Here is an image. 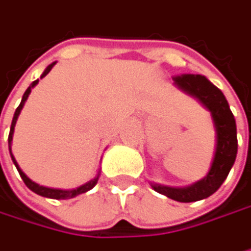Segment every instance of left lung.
Masks as SVG:
<instances>
[{
    "label": "left lung",
    "instance_id": "obj_1",
    "mask_svg": "<svg viewBox=\"0 0 251 251\" xmlns=\"http://www.w3.org/2000/svg\"><path fill=\"white\" fill-rule=\"evenodd\" d=\"M173 80L178 87L196 96L212 112L218 136L215 158L210 171L201 181H197L196 184L186 188L164 187L153 184V188L158 193L168 196L170 199H174L177 201L190 203L206 199L213 194L228 177L237 158V126L224 93L216 86H213L204 75L180 74L174 75Z\"/></svg>",
    "mask_w": 251,
    "mask_h": 251
}]
</instances>
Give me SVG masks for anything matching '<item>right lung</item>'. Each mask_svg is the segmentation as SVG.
Listing matches in <instances>:
<instances>
[{
	"instance_id": "1",
	"label": "right lung",
	"mask_w": 251,
	"mask_h": 251,
	"mask_svg": "<svg viewBox=\"0 0 251 251\" xmlns=\"http://www.w3.org/2000/svg\"><path fill=\"white\" fill-rule=\"evenodd\" d=\"M54 64L55 63L50 64V65L47 67V70L44 71V74L41 75V78H42V77H45V75L51 71V68L54 67ZM38 81H39V80H35V81L27 87V90L25 92V95H23V98H22L20 105L17 106V109H16V112H14V117H13V121H11L10 134H8V149H10V155H11V159H13L14 165L17 167V171H19V174H20L22 180L25 181V184L30 188L32 191H35L36 194H41V196H45V197H51V199H58V200H60V199H73V197H75V196H78V194H81V193H86V191H89L90 188L95 187V184L98 183L99 176H98L96 178H93L92 181L86 183L84 186L75 188V190H68V191H65V190H55V188L42 187V186H38L36 183H33L32 180H29V178L26 177V174L19 168V165H17V162H16V159H14V156H13V153H11V140H13V131H14V126H16V121H17V117H19V114H20V111H22V108H23V105H25V102H26V99H27V96H29V93L32 92V87H33V86H36V84H38Z\"/></svg>"
}]
</instances>
